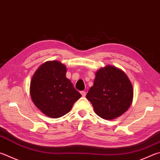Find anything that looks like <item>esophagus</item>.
<instances>
[{
	"label": "esophagus",
	"mask_w": 160,
	"mask_h": 160,
	"mask_svg": "<svg viewBox=\"0 0 160 160\" xmlns=\"http://www.w3.org/2000/svg\"><path fill=\"white\" fill-rule=\"evenodd\" d=\"M80 94H81V95L82 96V97H85V96H86V92H84V91H81Z\"/></svg>",
	"instance_id": "obj_1"
}]
</instances>
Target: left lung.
<instances>
[{"mask_svg":"<svg viewBox=\"0 0 160 160\" xmlns=\"http://www.w3.org/2000/svg\"><path fill=\"white\" fill-rule=\"evenodd\" d=\"M133 89L125 72L111 65L96 72L94 85L86 98L96 114L105 120H113L125 112L132 103Z\"/></svg>","mask_w":160,"mask_h":160,"instance_id":"obj_1","label":"left lung"}]
</instances>
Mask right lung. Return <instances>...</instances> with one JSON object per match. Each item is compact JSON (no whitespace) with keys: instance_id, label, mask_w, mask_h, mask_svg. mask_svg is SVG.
<instances>
[{"instance_id":"1","label":"right lung","mask_w":160,"mask_h":160,"mask_svg":"<svg viewBox=\"0 0 160 160\" xmlns=\"http://www.w3.org/2000/svg\"><path fill=\"white\" fill-rule=\"evenodd\" d=\"M66 66L59 61H48L40 65L32 77L31 98L48 117H62L82 97L66 78Z\"/></svg>"}]
</instances>
